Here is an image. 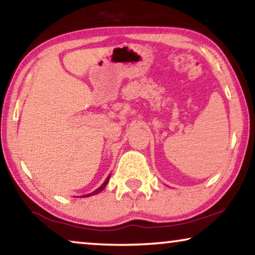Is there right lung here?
<instances>
[{
    "instance_id": "obj_1",
    "label": "right lung",
    "mask_w": 255,
    "mask_h": 255,
    "mask_svg": "<svg viewBox=\"0 0 255 255\" xmlns=\"http://www.w3.org/2000/svg\"><path fill=\"white\" fill-rule=\"evenodd\" d=\"M109 180H110V175L107 177V179H106V181H104V182H103V184H102V186H101V187H99V188H97V189H96L95 191H93V193H90V194H87V195H85V196H83V197H88V196H93V195H97V194H99V193H100V191H102V190L104 189V188H106V186H107V184H108V181H109Z\"/></svg>"
}]
</instances>
